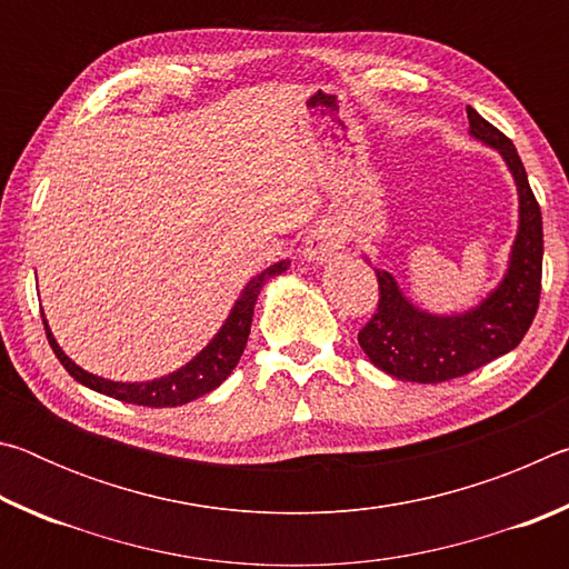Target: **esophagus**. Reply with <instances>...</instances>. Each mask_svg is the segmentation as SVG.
I'll return each mask as SVG.
<instances>
[{
  "label": "esophagus",
  "instance_id": "obj_1",
  "mask_svg": "<svg viewBox=\"0 0 569 569\" xmlns=\"http://www.w3.org/2000/svg\"><path fill=\"white\" fill-rule=\"evenodd\" d=\"M341 248V238L331 228H313L306 238V256L316 263H323Z\"/></svg>",
  "mask_w": 569,
  "mask_h": 569
}]
</instances>
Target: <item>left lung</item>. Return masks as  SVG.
<instances>
[{
  "instance_id": "1",
  "label": "left lung",
  "mask_w": 569,
  "mask_h": 569,
  "mask_svg": "<svg viewBox=\"0 0 569 569\" xmlns=\"http://www.w3.org/2000/svg\"><path fill=\"white\" fill-rule=\"evenodd\" d=\"M469 132L502 152L519 190V233L505 281L477 308L459 316H431L409 303L387 271L377 268L379 303L359 331V343L377 369L401 381L441 383L471 373L512 351L535 321L542 293V213L522 160L505 132L467 108Z\"/></svg>"
}]
</instances>
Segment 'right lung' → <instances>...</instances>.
Listing matches in <instances>:
<instances>
[{
    "instance_id": "right-lung-1",
    "label": "right lung",
    "mask_w": 569,
    "mask_h": 569,
    "mask_svg": "<svg viewBox=\"0 0 569 569\" xmlns=\"http://www.w3.org/2000/svg\"><path fill=\"white\" fill-rule=\"evenodd\" d=\"M286 268L288 263L281 261L271 268H266L263 273H258L253 281L243 288V293H240V298L236 301L233 311H230V316L223 323V329L216 333V339L210 341L206 349L196 356V359L182 366V369L172 371L168 377L156 379V381L120 383V381H108V379L94 377V373H88L74 361L67 359L60 346H57L50 326H47V321L42 319L47 341H50L54 356L60 359L67 373H70L74 381L90 387L92 391H100L104 397H112L118 401L138 403V407H156V409L180 407V403H188L192 399L203 397L208 391H213L230 377V371L236 369V363L240 361V356H243V349L248 343L250 321H253V308H256L258 293H261V288L268 278L281 276Z\"/></svg>"
}]
</instances>
